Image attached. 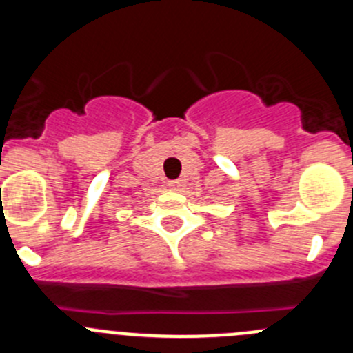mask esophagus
Masks as SVG:
<instances>
[{
	"mask_svg": "<svg viewBox=\"0 0 353 353\" xmlns=\"http://www.w3.org/2000/svg\"><path fill=\"white\" fill-rule=\"evenodd\" d=\"M169 188H170V190H172V191H179L181 183H179V181H170Z\"/></svg>",
	"mask_w": 353,
	"mask_h": 353,
	"instance_id": "esophagus-1",
	"label": "esophagus"
}]
</instances>
